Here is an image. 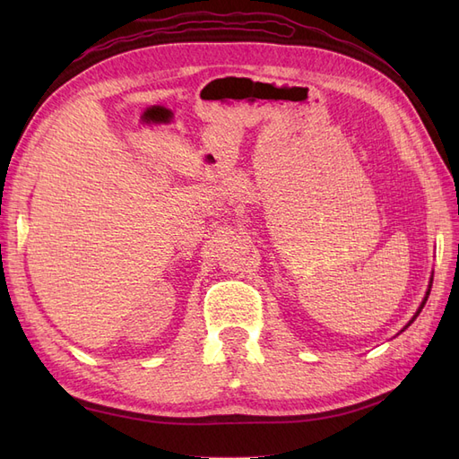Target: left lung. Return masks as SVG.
Returning a JSON list of instances; mask_svg holds the SVG:
<instances>
[{
  "mask_svg": "<svg viewBox=\"0 0 459 459\" xmlns=\"http://www.w3.org/2000/svg\"><path fill=\"white\" fill-rule=\"evenodd\" d=\"M429 293H430V285H429V290H427V297H429ZM427 297H425V299H423V302H421V307H420V310H418V312H415V316H413V317H411V322H413V319H415V317H418V316H420V312H421V308H423V307H425V302H427ZM411 322H410V324H411ZM410 324H408V325H410ZM408 325H406V327H408Z\"/></svg>",
  "mask_w": 459,
  "mask_h": 459,
  "instance_id": "left-lung-1",
  "label": "left lung"
}]
</instances>
